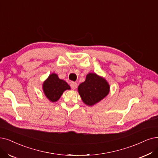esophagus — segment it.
I'll return each mask as SVG.
<instances>
[{"mask_svg":"<svg viewBox=\"0 0 158 158\" xmlns=\"http://www.w3.org/2000/svg\"><path fill=\"white\" fill-rule=\"evenodd\" d=\"M70 86H71V87L73 89H77V87L78 86V84H77V82H74V81H73V82L71 83Z\"/></svg>","mask_w":158,"mask_h":158,"instance_id":"34e87169","label":"esophagus"}]
</instances>
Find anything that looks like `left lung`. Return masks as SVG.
<instances>
[{
    "mask_svg": "<svg viewBox=\"0 0 158 158\" xmlns=\"http://www.w3.org/2000/svg\"><path fill=\"white\" fill-rule=\"evenodd\" d=\"M81 100L87 106H93L108 95L110 85L105 78L96 73H89L85 81L78 87Z\"/></svg>",
    "mask_w": 158,
    "mask_h": 158,
    "instance_id": "1",
    "label": "left lung"
}]
</instances>
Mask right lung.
<instances>
[{
	"instance_id": "1",
	"label": "right lung",
	"mask_w": 158,
	"mask_h": 158,
	"mask_svg": "<svg viewBox=\"0 0 158 158\" xmlns=\"http://www.w3.org/2000/svg\"><path fill=\"white\" fill-rule=\"evenodd\" d=\"M71 89L70 86L64 80L58 78V75L52 73L44 81L43 89L47 98L52 102L58 101L65 90Z\"/></svg>"
}]
</instances>
